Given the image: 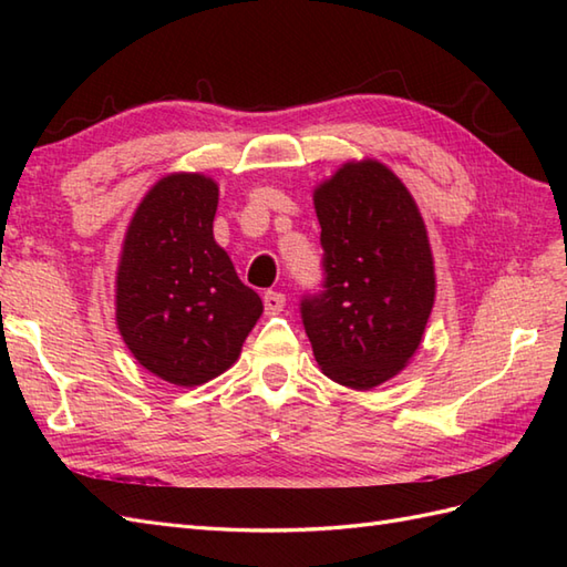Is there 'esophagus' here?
<instances>
[{
	"instance_id": "esophagus-1",
	"label": "esophagus",
	"mask_w": 567,
	"mask_h": 567,
	"mask_svg": "<svg viewBox=\"0 0 567 567\" xmlns=\"http://www.w3.org/2000/svg\"><path fill=\"white\" fill-rule=\"evenodd\" d=\"M262 302H265V315L268 317H275V315H282L285 311V295L282 292H265V297H262Z\"/></svg>"
}]
</instances>
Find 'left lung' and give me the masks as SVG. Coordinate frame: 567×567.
<instances>
[{
    "label": "left lung",
    "instance_id": "1",
    "mask_svg": "<svg viewBox=\"0 0 567 567\" xmlns=\"http://www.w3.org/2000/svg\"><path fill=\"white\" fill-rule=\"evenodd\" d=\"M323 292L302 321L323 375L351 390L392 380L414 358L436 299L426 224L388 165L348 161L315 187Z\"/></svg>",
    "mask_w": 567,
    "mask_h": 567
}]
</instances>
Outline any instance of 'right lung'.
Here are the masks:
<instances>
[{
	"label": "right lung",
	"instance_id": "right-lung-1",
	"mask_svg": "<svg viewBox=\"0 0 567 567\" xmlns=\"http://www.w3.org/2000/svg\"><path fill=\"white\" fill-rule=\"evenodd\" d=\"M219 185L171 173L131 216L116 268V327L138 363L177 388L231 368L262 315L214 240Z\"/></svg>",
	"mask_w": 567,
	"mask_h": 567
}]
</instances>
